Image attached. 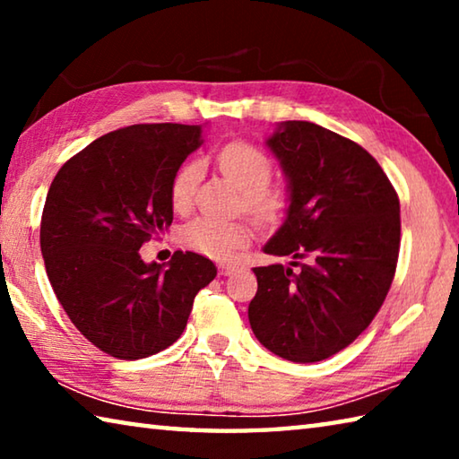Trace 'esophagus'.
Listing matches in <instances>:
<instances>
[{"label":"esophagus","mask_w":459,"mask_h":459,"mask_svg":"<svg viewBox=\"0 0 459 459\" xmlns=\"http://www.w3.org/2000/svg\"><path fill=\"white\" fill-rule=\"evenodd\" d=\"M219 271H221V275H230L232 271H235V265H224L222 263V265H219Z\"/></svg>","instance_id":"esophagus-1"}]
</instances>
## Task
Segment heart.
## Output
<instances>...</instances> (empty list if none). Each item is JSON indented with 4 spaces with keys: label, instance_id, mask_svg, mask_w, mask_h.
Wrapping results in <instances>:
<instances>
[{
    "label": "heart",
    "instance_id": "1",
    "mask_svg": "<svg viewBox=\"0 0 459 459\" xmlns=\"http://www.w3.org/2000/svg\"><path fill=\"white\" fill-rule=\"evenodd\" d=\"M216 161L222 174L245 192V204L253 214L263 221H275L285 206V194L281 190H271L267 184L271 180V160L265 152L248 142H230L216 155ZM202 176L200 161L184 164L172 180V206L178 212H186L192 206L194 194ZM253 237V227L243 221H219L211 216L192 221L184 229L186 245L192 247L206 257L216 261H230L237 257L240 248L248 245Z\"/></svg>",
    "mask_w": 459,
    "mask_h": 459
}]
</instances>
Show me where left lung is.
I'll return each instance as SVG.
<instances>
[{
    "label": "left lung",
    "mask_w": 459,
    "mask_h": 459,
    "mask_svg": "<svg viewBox=\"0 0 459 459\" xmlns=\"http://www.w3.org/2000/svg\"><path fill=\"white\" fill-rule=\"evenodd\" d=\"M267 147L287 178L290 206L263 251L293 261L253 269L248 322L267 351L317 362L352 344L391 290L399 196L364 147L316 123H279Z\"/></svg>",
    "instance_id": "8db88e82"
}]
</instances>
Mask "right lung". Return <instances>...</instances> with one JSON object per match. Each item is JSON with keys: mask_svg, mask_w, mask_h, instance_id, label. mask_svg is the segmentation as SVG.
Segmentation results:
<instances>
[{"mask_svg": "<svg viewBox=\"0 0 459 459\" xmlns=\"http://www.w3.org/2000/svg\"><path fill=\"white\" fill-rule=\"evenodd\" d=\"M200 145V126H129L73 155L50 184L40 224L50 285L76 330L119 360L172 346L216 277L198 253L176 251L168 265L139 255L172 224V180Z\"/></svg>", "mask_w": 459, "mask_h": 459, "instance_id": "1", "label": "right lung"}]
</instances>
